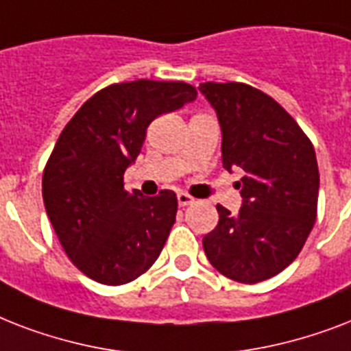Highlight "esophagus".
Instances as JSON below:
<instances>
[{
    "label": "esophagus",
    "mask_w": 351,
    "mask_h": 351,
    "mask_svg": "<svg viewBox=\"0 0 351 351\" xmlns=\"http://www.w3.org/2000/svg\"><path fill=\"white\" fill-rule=\"evenodd\" d=\"M176 198H178V204H180L182 208H186V206H189V204L195 202V198H193L191 195H187V193H178V195H176Z\"/></svg>",
    "instance_id": "obj_1"
}]
</instances>
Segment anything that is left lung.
Instances as JSON below:
<instances>
[{
  "mask_svg": "<svg viewBox=\"0 0 351 351\" xmlns=\"http://www.w3.org/2000/svg\"><path fill=\"white\" fill-rule=\"evenodd\" d=\"M200 93L222 127V164L244 171L239 213L217 204L219 224L204 237L211 266L256 284L288 267L317 219L319 167L313 143L266 93L240 82H206Z\"/></svg>",
  "mask_w": 351,
  "mask_h": 351,
  "instance_id": "obj_1",
  "label": "left lung"
}]
</instances>
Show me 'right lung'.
<instances>
[{"label":"right lung","instance_id":"right-lung-1","mask_svg":"<svg viewBox=\"0 0 351 351\" xmlns=\"http://www.w3.org/2000/svg\"><path fill=\"white\" fill-rule=\"evenodd\" d=\"M197 98L186 82L112 84L80 107L43 169V202L60 244L80 271L107 286L153 266L176 220L169 189L143 197L123 189L149 123Z\"/></svg>","mask_w":351,"mask_h":351}]
</instances>
